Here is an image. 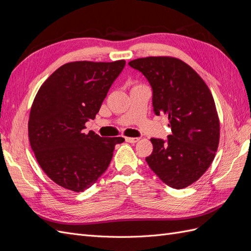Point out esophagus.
Returning <instances> with one entry per match:
<instances>
[{
  "mask_svg": "<svg viewBox=\"0 0 251 251\" xmlns=\"http://www.w3.org/2000/svg\"><path fill=\"white\" fill-rule=\"evenodd\" d=\"M139 140V138H135V137H126V141L130 142V143H135Z\"/></svg>",
  "mask_w": 251,
  "mask_h": 251,
  "instance_id": "obj_1",
  "label": "esophagus"
}]
</instances>
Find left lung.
<instances>
[{
  "label": "left lung",
  "mask_w": 251,
  "mask_h": 251,
  "mask_svg": "<svg viewBox=\"0 0 251 251\" xmlns=\"http://www.w3.org/2000/svg\"><path fill=\"white\" fill-rule=\"evenodd\" d=\"M128 66L148 79L155 115L166 114L172 128L166 139H151L153 151L146 161L169 186L191 185L209 168L219 144L220 124L208 87L178 58H138Z\"/></svg>",
  "instance_id": "left-lung-1"
}]
</instances>
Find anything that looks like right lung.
<instances>
[{
	"label": "right lung",
	"mask_w": 251,
	"mask_h": 251,
	"mask_svg": "<svg viewBox=\"0 0 251 251\" xmlns=\"http://www.w3.org/2000/svg\"><path fill=\"white\" fill-rule=\"evenodd\" d=\"M126 66L113 63H68L52 73L37 92L28 133L37 162L59 186L83 192L108 169L114 147L123 137L85 133L111 86Z\"/></svg>",
	"instance_id": "obj_1"
}]
</instances>
